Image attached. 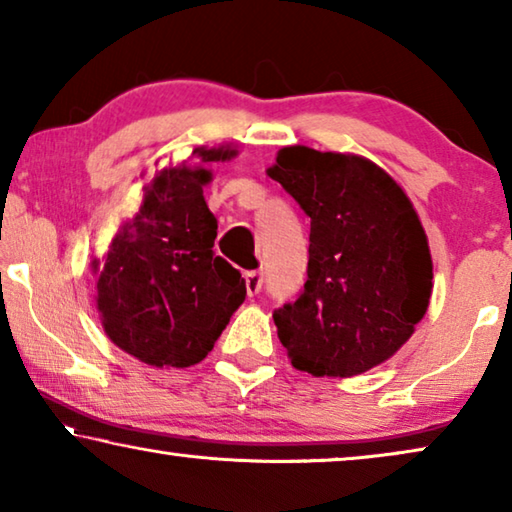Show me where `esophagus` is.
Returning a JSON list of instances; mask_svg holds the SVG:
<instances>
[{"label": "esophagus", "mask_w": 512, "mask_h": 512, "mask_svg": "<svg viewBox=\"0 0 512 512\" xmlns=\"http://www.w3.org/2000/svg\"><path fill=\"white\" fill-rule=\"evenodd\" d=\"M244 286H247L249 295H256L263 288V272L261 270H247V272H244Z\"/></svg>", "instance_id": "esophagus-1"}]
</instances>
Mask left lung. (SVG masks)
Instances as JSON below:
<instances>
[{
    "label": "left lung",
    "mask_w": 512,
    "mask_h": 512,
    "mask_svg": "<svg viewBox=\"0 0 512 512\" xmlns=\"http://www.w3.org/2000/svg\"><path fill=\"white\" fill-rule=\"evenodd\" d=\"M268 175L311 219L305 286L272 314L293 367L355 376L381 365L432 295V256L411 201L355 154L284 147Z\"/></svg>",
    "instance_id": "obj_1"
}]
</instances>
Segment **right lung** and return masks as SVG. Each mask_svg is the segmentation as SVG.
<instances>
[{
  "label": "right lung",
  "mask_w": 512,
  "mask_h": 512,
  "mask_svg": "<svg viewBox=\"0 0 512 512\" xmlns=\"http://www.w3.org/2000/svg\"><path fill=\"white\" fill-rule=\"evenodd\" d=\"M196 154L219 161L228 150ZM210 177L205 168L161 170L99 274L96 307L106 335L147 365L201 362L247 298L240 272L212 249L217 217L203 198Z\"/></svg>",
  "instance_id": "add662e5"
}]
</instances>
